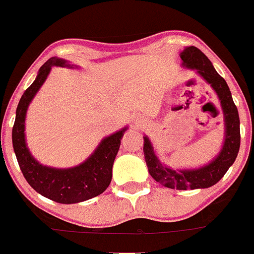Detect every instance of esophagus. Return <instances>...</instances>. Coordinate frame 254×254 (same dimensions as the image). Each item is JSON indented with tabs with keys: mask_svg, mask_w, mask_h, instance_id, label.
Instances as JSON below:
<instances>
[{
	"mask_svg": "<svg viewBox=\"0 0 254 254\" xmlns=\"http://www.w3.org/2000/svg\"><path fill=\"white\" fill-rule=\"evenodd\" d=\"M132 122H134V124L136 125V127H142V124H144V120L140 117H134L132 118Z\"/></svg>",
	"mask_w": 254,
	"mask_h": 254,
	"instance_id": "obj_1",
	"label": "esophagus"
}]
</instances>
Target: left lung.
<instances>
[{
	"mask_svg": "<svg viewBox=\"0 0 254 254\" xmlns=\"http://www.w3.org/2000/svg\"><path fill=\"white\" fill-rule=\"evenodd\" d=\"M182 67L195 70L211 85L220 100L225 124V137L220 152L206 165L195 169H174L160 161L151 141L144 135V156L152 179L165 187L176 190L207 189L217 184L235 162L241 144L240 117L226 80L216 72L210 59L198 48L186 47L180 53Z\"/></svg>",
	"mask_w": 254,
	"mask_h": 254,
	"instance_id": "obj_1",
	"label": "left lung"
}]
</instances>
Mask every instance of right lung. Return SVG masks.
<instances>
[{
    "mask_svg": "<svg viewBox=\"0 0 254 254\" xmlns=\"http://www.w3.org/2000/svg\"><path fill=\"white\" fill-rule=\"evenodd\" d=\"M52 67L78 68L65 59L52 57L38 70L34 82L21 97L12 129V144L19 169L32 189L58 203H78L100 195L108 189L113 176V164L127 127L102 139L94 151L79 165L67 169L42 165L33 157L26 142V115L29 104L46 82Z\"/></svg>",
    "mask_w": 254,
    "mask_h": 254,
    "instance_id": "1",
    "label": "right lung"
}]
</instances>
